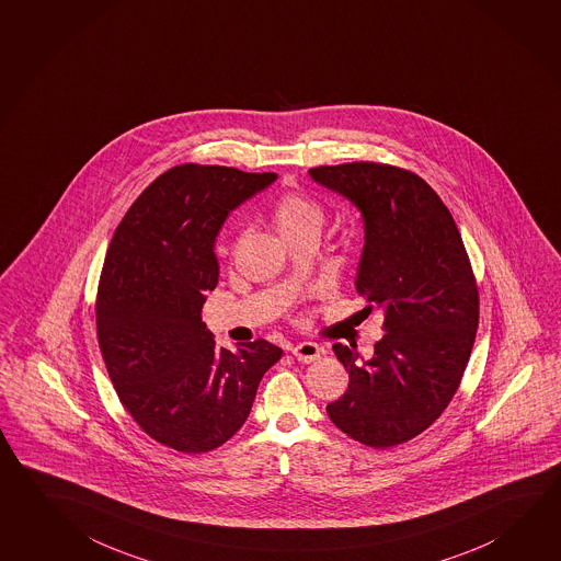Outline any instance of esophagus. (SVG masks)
Listing matches in <instances>:
<instances>
[{
  "label": "esophagus",
  "mask_w": 561,
  "mask_h": 561,
  "mask_svg": "<svg viewBox=\"0 0 561 561\" xmlns=\"http://www.w3.org/2000/svg\"><path fill=\"white\" fill-rule=\"evenodd\" d=\"M320 354H322V347L314 344V342H300V344H296V346L293 347V356H295L298 362H305V364L317 362Z\"/></svg>",
  "instance_id": "1"
}]
</instances>
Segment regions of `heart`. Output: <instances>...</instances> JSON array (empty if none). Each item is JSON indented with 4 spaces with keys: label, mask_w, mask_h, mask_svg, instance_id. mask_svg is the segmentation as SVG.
<instances>
[{
    "label": "heart",
    "mask_w": 561,
    "mask_h": 561,
    "mask_svg": "<svg viewBox=\"0 0 561 561\" xmlns=\"http://www.w3.org/2000/svg\"><path fill=\"white\" fill-rule=\"evenodd\" d=\"M271 221L283 241L293 243L302 237H318L327 221V211L312 195L286 192L273 205Z\"/></svg>",
    "instance_id": "heart-1"
}]
</instances>
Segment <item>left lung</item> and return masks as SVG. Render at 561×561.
<instances>
[{
    "label": "left lung",
    "instance_id": "obj_1",
    "mask_svg": "<svg viewBox=\"0 0 561 561\" xmlns=\"http://www.w3.org/2000/svg\"><path fill=\"white\" fill-rule=\"evenodd\" d=\"M310 178L344 195L364 217L357 295L383 310V337L359 362L332 350L350 374L328 417L347 437L396 447L431 427L457 393L479 328V286L453 215L435 190L398 165H318Z\"/></svg>",
    "mask_w": 561,
    "mask_h": 561
}]
</instances>
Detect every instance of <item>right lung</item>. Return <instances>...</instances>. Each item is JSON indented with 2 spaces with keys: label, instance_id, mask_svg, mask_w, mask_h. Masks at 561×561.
<instances>
[{
  "label": "right lung",
  "instance_id": "right-lung-1",
  "mask_svg": "<svg viewBox=\"0 0 561 561\" xmlns=\"http://www.w3.org/2000/svg\"><path fill=\"white\" fill-rule=\"evenodd\" d=\"M276 173L182 163L138 195L102 265L96 336L124 409L165 447H221L251 413L266 369L283 356L263 337L234 352L202 322L219 278L215 237L227 215Z\"/></svg>",
  "mask_w": 561,
  "mask_h": 561
}]
</instances>
